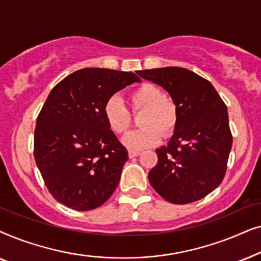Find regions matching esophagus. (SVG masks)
<instances>
[{"label": "esophagus", "instance_id": "obj_1", "mask_svg": "<svg viewBox=\"0 0 261 261\" xmlns=\"http://www.w3.org/2000/svg\"><path fill=\"white\" fill-rule=\"evenodd\" d=\"M139 154H140V151H134V149H129V151H128L129 158H134V156H138Z\"/></svg>", "mask_w": 261, "mask_h": 261}]
</instances>
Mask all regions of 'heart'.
Here are the masks:
<instances>
[{
  "label": "heart",
  "mask_w": 261,
  "mask_h": 261,
  "mask_svg": "<svg viewBox=\"0 0 261 261\" xmlns=\"http://www.w3.org/2000/svg\"><path fill=\"white\" fill-rule=\"evenodd\" d=\"M128 105L133 114H140V129L128 133L123 144L128 148L142 149L159 142L162 135L169 138L176 130L178 107L170 96L155 84L144 83L128 95ZM103 116L108 127L115 134H124L132 126V115L117 96H112L103 106Z\"/></svg>",
  "instance_id": "heart-1"
}]
</instances>
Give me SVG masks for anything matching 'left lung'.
I'll return each mask as SVG.
<instances>
[{
  "label": "left lung",
  "mask_w": 261,
  "mask_h": 261,
  "mask_svg": "<svg viewBox=\"0 0 261 261\" xmlns=\"http://www.w3.org/2000/svg\"><path fill=\"white\" fill-rule=\"evenodd\" d=\"M160 85L178 107V123L167 146L156 149L148 173L153 189L174 204L198 201L219 187L233 144L227 106L209 81L183 67L139 71Z\"/></svg>",
  "instance_id": "1"
}]
</instances>
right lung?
<instances>
[{
  "mask_svg": "<svg viewBox=\"0 0 261 261\" xmlns=\"http://www.w3.org/2000/svg\"><path fill=\"white\" fill-rule=\"evenodd\" d=\"M139 77L89 67L60 81L39 113L34 158L46 188L67 208H98L115 191L128 152L107 124V99Z\"/></svg>",
  "mask_w": 261,
  "mask_h": 261,
  "instance_id": "obj_1",
  "label": "right lung"
}]
</instances>
